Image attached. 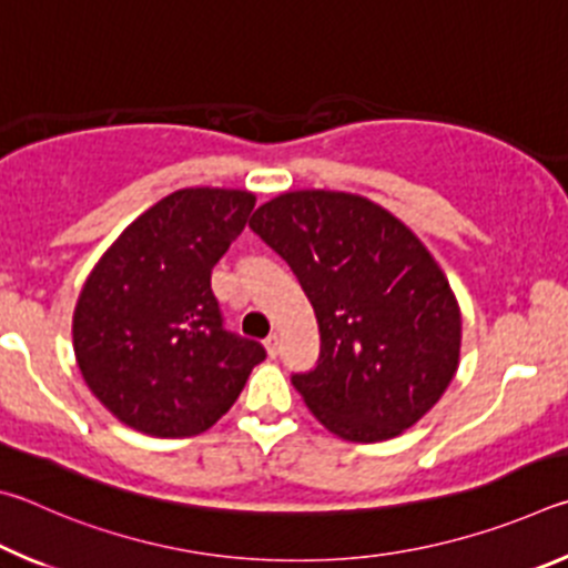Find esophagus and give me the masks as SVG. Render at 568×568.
Wrapping results in <instances>:
<instances>
[{"instance_id":"34e87169","label":"esophagus","mask_w":568,"mask_h":568,"mask_svg":"<svg viewBox=\"0 0 568 568\" xmlns=\"http://www.w3.org/2000/svg\"><path fill=\"white\" fill-rule=\"evenodd\" d=\"M278 344H282V339H278V334H276V332H274V334H268L266 339H264V349H266V354H268V356H272V359H274V356L278 354Z\"/></svg>"}]
</instances>
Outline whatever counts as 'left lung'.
Wrapping results in <instances>:
<instances>
[{
  "label": "left lung",
  "instance_id": "1",
  "mask_svg": "<svg viewBox=\"0 0 568 568\" xmlns=\"http://www.w3.org/2000/svg\"><path fill=\"white\" fill-rule=\"evenodd\" d=\"M248 226L292 266L320 324L322 352L292 384L326 429L386 442L442 399L462 356V310L402 219L372 199L296 189Z\"/></svg>",
  "mask_w": 568,
  "mask_h": 568
}]
</instances>
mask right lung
<instances>
[{
  "instance_id": "obj_1",
  "label": "right lung",
  "mask_w": 568,
  "mask_h": 568,
  "mask_svg": "<svg viewBox=\"0 0 568 568\" xmlns=\"http://www.w3.org/2000/svg\"><path fill=\"white\" fill-rule=\"evenodd\" d=\"M246 189H179L139 214L89 272L72 320L84 382L119 422L182 439L232 409L264 346L224 329L212 268L242 234Z\"/></svg>"
}]
</instances>
